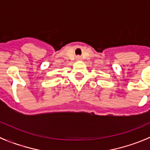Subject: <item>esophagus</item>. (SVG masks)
<instances>
[{
  "label": "esophagus",
  "instance_id": "1",
  "mask_svg": "<svg viewBox=\"0 0 150 150\" xmlns=\"http://www.w3.org/2000/svg\"><path fill=\"white\" fill-rule=\"evenodd\" d=\"M77 59H81V56H77Z\"/></svg>",
  "mask_w": 150,
  "mask_h": 150
}]
</instances>
